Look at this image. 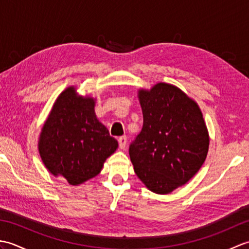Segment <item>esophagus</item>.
<instances>
[{"instance_id":"1","label":"esophagus","mask_w":249,"mask_h":249,"mask_svg":"<svg viewBox=\"0 0 249 249\" xmlns=\"http://www.w3.org/2000/svg\"><path fill=\"white\" fill-rule=\"evenodd\" d=\"M118 141H119L120 149L121 150H124L125 146H126V143H127V138H126L125 136H122V137H120V138L118 139Z\"/></svg>"}]
</instances>
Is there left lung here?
Here are the masks:
<instances>
[{
	"label": "left lung",
	"mask_w": 249,
	"mask_h": 249,
	"mask_svg": "<svg viewBox=\"0 0 249 249\" xmlns=\"http://www.w3.org/2000/svg\"><path fill=\"white\" fill-rule=\"evenodd\" d=\"M140 134L129 146L135 172L151 192L170 194L187 183L208 155L210 137L198 104L170 83L140 89Z\"/></svg>",
	"instance_id": "obj_1"
}]
</instances>
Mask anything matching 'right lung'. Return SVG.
<instances>
[{"mask_svg":"<svg viewBox=\"0 0 249 249\" xmlns=\"http://www.w3.org/2000/svg\"><path fill=\"white\" fill-rule=\"evenodd\" d=\"M96 99L68 87L54 102L41 128L38 151L54 177L77 186L96 177L118 149V141L95 114Z\"/></svg>","mask_w":249,"mask_h":249,"instance_id":"add662e5","label":"right lung"}]
</instances>
